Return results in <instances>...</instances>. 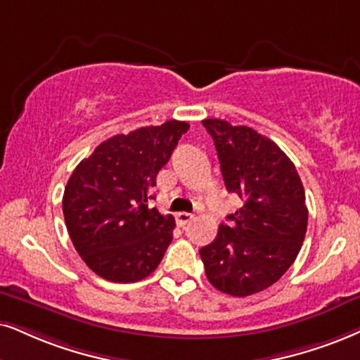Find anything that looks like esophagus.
<instances>
[{
  "label": "esophagus",
  "instance_id": "1",
  "mask_svg": "<svg viewBox=\"0 0 360 360\" xmlns=\"http://www.w3.org/2000/svg\"><path fill=\"white\" fill-rule=\"evenodd\" d=\"M193 214H189V212H177L176 214V222H177V226H186L188 224V222H191V219H193Z\"/></svg>",
  "mask_w": 360,
  "mask_h": 360
}]
</instances>
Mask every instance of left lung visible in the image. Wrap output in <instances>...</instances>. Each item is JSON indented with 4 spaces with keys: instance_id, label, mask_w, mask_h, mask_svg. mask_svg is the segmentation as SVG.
Returning a JSON list of instances; mask_svg holds the SVG:
<instances>
[{
    "instance_id": "obj_1",
    "label": "left lung",
    "mask_w": 360,
    "mask_h": 360,
    "mask_svg": "<svg viewBox=\"0 0 360 360\" xmlns=\"http://www.w3.org/2000/svg\"><path fill=\"white\" fill-rule=\"evenodd\" d=\"M202 124L212 136L226 189L244 204L199 254L214 288L245 297L279 281L297 257L307 231L306 193L274 141L222 120Z\"/></svg>"
}]
</instances>
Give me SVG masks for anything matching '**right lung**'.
Segmentation results:
<instances>
[{"instance_id": "add662e5", "label": "right lung", "mask_w": 360, "mask_h": 360, "mask_svg": "<svg viewBox=\"0 0 360 360\" xmlns=\"http://www.w3.org/2000/svg\"><path fill=\"white\" fill-rule=\"evenodd\" d=\"M184 121L116 134L83 159L68 181L63 214L72 245L91 271L111 282H138L156 269L176 222L148 207Z\"/></svg>"}]
</instances>
